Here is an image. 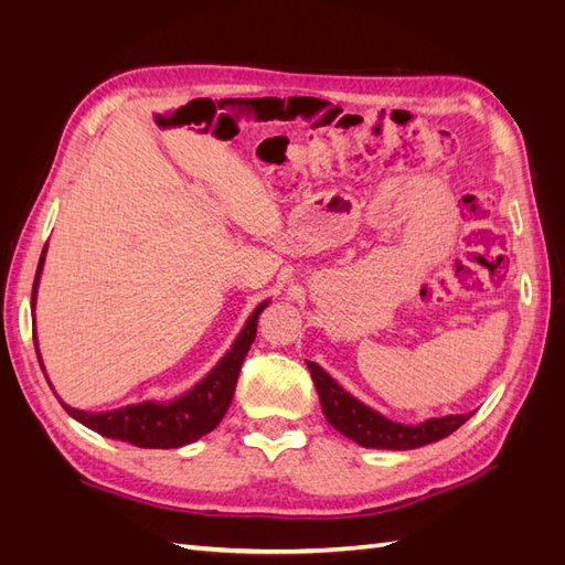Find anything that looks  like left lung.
<instances>
[{
  "label": "left lung",
  "instance_id": "8db88e82",
  "mask_svg": "<svg viewBox=\"0 0 565 565\" xmlns=\"http://www.w3.org/2000/svg\"><path fill=\"white\" fill-rule=\"evenodd\" d=\"M310 376H313L318 398L326 413L328 423L342 431L344 437L356 441L366 449H417L425 444L439 441L459 429L471 415H447L431 417L419 425H401L393 419L371 411L364 403H359L354 395L347 393L338 381L330 379L316 362H308Z\"/></svg>",
  "mask_w": 565,
  "mask_h": 565
}]
</instances>
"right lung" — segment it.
Listing matches in <instances>:
<instances>
[{
    "label": "right lung",
    "instance_id": "1",
    "mask_svg": "<svg viewBox=\"0 0 565 565\" xmlns=\"http://www.w3.org/2000/svg\"><path fill=\"white\" fill-rule=\"evenodd\" d=\"M43 257H45V249L39 262V271H35V279H33V294H31L33 306H35V289H39V276L43 269ZM267 306L269 301H264L262 306L255 308V313H252L249 320L245 322L243 332L237 334V340L233 342V347L227 350V354L221 359V362L211 369V374L206 379H201L194 388L186 391L184 395H179V398L172 403L148 401V403L118 407V411H109V413H84V411H75V407H70L65 403L63 407L70 417H75L84 427L99 431L102 437L136 444V447H142V449H177V447H184V444L196 441L203 435H209L211 429L218 427L227 405H231L235 383L239 376V366H243V359L249 352V344L255 342L257 320ZM33 344L39 347L35 334H33ZM39 362H41V354H39Z\"/></svg>",
    "mask_w": 565,
    "mask_h": 565
}]
</instances>
